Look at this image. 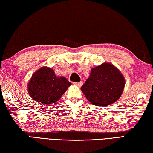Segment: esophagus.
Returning a JSON list of instances; mask_svg holds the SVG:
<instances>
[{
  "label": "esophagus",
  "instance_id": "34e87169",
  "mask_svg": "<svg viewBox=\"0 0 153 153\" xmlns=\"http://www.w3.org/2000/svg\"><path fill=\"white\" fill-rule=\"evenodd\" d=\"M74 84L75 85H76V86H77L80 87V86H82V84H83V82H74Z\"/></svg>",
  "mask_w": 153,
  "mask_h": 153
}]
</instances>
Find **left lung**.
Here are the masks:
<instances>
[{"label": "left lung", "mask_w": 153, "mask_h": 153, "mask_svg": "<svg viewBox=\"0 0 153 153\" xmlns=\"http://www.w3.org/2000/svg\"><path fill=\"white\" fill-rule=\"evenodd\" d=\"M124 86L125 79L121 72L113 65L105 63L91 69L81 90L90 102L104 107L117 101Z\"/></svg>", "instance_id": "left-lung-1"}]
</instances>
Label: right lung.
Returning <instances> with one entry per match:
<instances>
[{
    "instance_id": "obj_1",
    "label": "right lung",
    "mask_w": 153,
    "mask_h": 153,
    "mask_svg": "<svg viewBox=\"0 0 153 153\" xmlns=\"http://www.w3.org/2000/svg\"><path fill=\"white\" fill-rule=\"evenodd\" d=\"M71 83L64 77H56L53 69L44 67L33 74L28 92L33 100L51 105L60 99Z\"/></svg>"
}]
</instances>
